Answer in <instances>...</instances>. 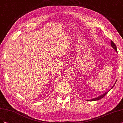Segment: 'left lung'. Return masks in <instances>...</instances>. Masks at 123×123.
<instances>
[{
	"instance_id": "8db88e82",
	"label": "left lung",
	"mask_w": 123,
	"mask_h": 123,
	"mask_svg": "<svg viewBox=\"0 0 123 123\" xmlns=\"http://www.w3.org/2000/svg\"><path fill=\"white\" fill-rule=\"evenodd\" d=\"M111 46L113 47V48L114 49H115V50H116L117 52V46H116V44H114V43L112 41H111ZM116 82L117 81H116ZM116 83H115V84H116ZM114 86V85L113 86V87H112L111 88V89H112L113 87V86ZM109 91H108V92H106L105 93H104L103 94H102V95H101V96H100V97H97V98H93V99H92V100H89L90 101H98V100H100V99H101L102 98H103L104 97H105L106 95L108 93V92H109Z\"/></svg>"
}]
</instances>
